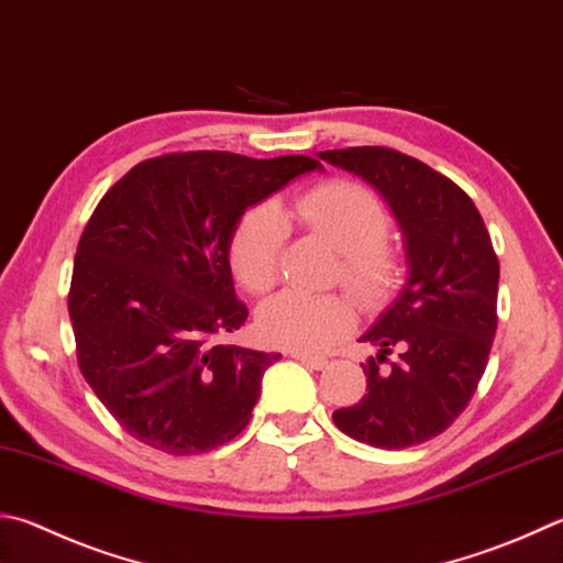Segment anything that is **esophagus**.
<instances>
[{
  "label": "esophagus",
  "mask_w": 563,
  "mask_h": 563,
  "mask_svg": "<svg viewBox=\"0 0 563 563\" xmlns=\"http://www.w3.org/2000/svg\"><path fill=\"white\" fill-rule=\"evenodd\" d=\"M292 360H298V362H302L305 366H310V369H324L327 366V360L324 356H310V354H300V352H292Z\"/></svg>",
  "instance_id": "1"
}]
</instances>
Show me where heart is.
I'll use <instances>...</instances> for the list:
<instances>
[{
	"label": "heart",
	"mask_w": 563,
	"mask_h": 563,
	"mask_svg": "<svg viewBox=\"0 0 563 563\" xmlns=\"http://www.w3.org/2000/svg\"><path fill=\"white\" fill-rule=\"evenodd\" d=\"M285 217L342 253V283L362 302L379 305L401 285L404 261L386 241L391 213L384 199L360 181L327 179L300 191L285 213L275 201H261L241 213L229 239V263L249 292H268L280 278L288 241ZM354 322L356 310L346 295L285 290L261 308L258 334L273 346L317 354L350 334Z\"/></svg>",
	"instance_id": "b5f03b06"
}]
</instances>
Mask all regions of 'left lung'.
Instances as JSON below:
<instances>
[{"label":"left lung","instance_id":"left-lung-1","mask_svg":"<svg viewBox=\"0 0 563 563\" xmlns=\"http://www.w3.org/2000/svg\"><path fill=\"white\" fill-rule=\"evenodd\" d=\"M384 194L406 239L408 280L362 342L366 394L332 413L354 441L404 451L465 411L497 332L499 261L473 199L426 162L391 147L320 152Z\"/></svg>","mask_w":563,"mask_h":563}]
</instances>
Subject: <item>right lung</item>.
I'll return each instance as SVG.
<instances>
[{"label": "right lung", "mask_w": 563, "mask_h": 563, "mask_svg": "<svg viewBox=\"0 0 563 563\" xmlns=\"http://www.w3.org/2000/svg\"><path fill=\"white\" fill-rule=\"evenodd\" d=\"M317 167L305 155L169 152L98 201L78 241L68 314L80 374L135 441L199 455L249 426L280 354L221 342L249 317L229 239L243 211Z\"/></svg>", "instance_id": "add662e5"}]
</instances>
